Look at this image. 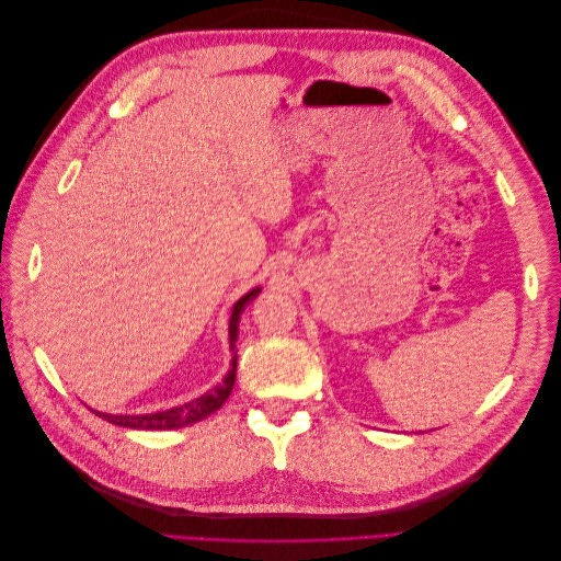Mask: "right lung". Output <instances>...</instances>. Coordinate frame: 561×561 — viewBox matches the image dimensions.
Here are the masks:
<instances>
[{"label": "right lung", "instance_id": "right-lung-1", "mask_svg": "<svg viewBox=\"0 0 561 561\" xmlns=\"http://www.w3.org/2000/svg\"><path fill=\"white\" fill-rule=\"evenodd\" d=\"M262 290L254 287L248 295H243L239 301L233 304V311L229 318V348L231 353L236 351V339H239V320L241 313L245 311L248 304L257 297ZM236 381V355L231 360V369L227 371V377L222 379V383H217L215 388H210L208 393H203L201 398L184 402L180 407H173V410L165 412H154V414H105V412H95L100 419H105L114 426H124V428H138V431H173V428H184L192 426L196 421L208 419L213 412H217L219 407L225 404V400L231 396V388Z\"/></svg>", "mask_w": 561, "mask_h": 561}]
</instances>
